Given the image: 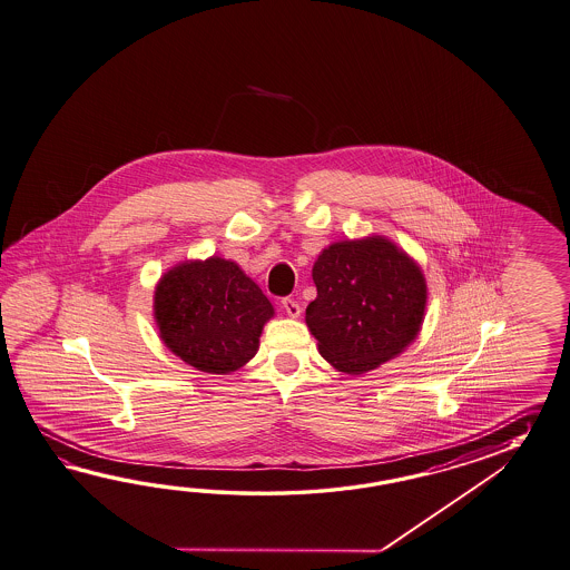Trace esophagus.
<instances>
[{
    "instance_id": "34e87169",
    "label": "esophagus",
    "mask_w": 570,
    "mask_h": 570,
    "mask_svg": "<svg viewBox=\"0 0 570 570\" xmlns=\"http://www.w3.org/2000/svg\"><path fill=\"white\" fill-rule=\"evenodd\" d=\"M281 307L285 309V314H287L289 318H299V314H302V307H299V304H297L295 299H292V297H285V299L281 302Z\"/></svg>"
}]
</instances>
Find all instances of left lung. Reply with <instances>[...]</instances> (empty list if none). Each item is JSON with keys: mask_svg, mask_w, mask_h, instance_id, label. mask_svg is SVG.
<instances>
[{"mask_svg": "<svg viewBox=\"0 0 570 570\" xmlns=\"http://www.w3.org/2000/svg\"><path fill=\"white\" fill-rule=\"evenodd\" d=\"M318 297L305 324L320 355L348 375L397 357L421 331L426 283L421 266L394 242L371 236L334 242L314 263Z\"/></svg>", "mask_w": 570, "mask_h": 570, "instance_id": "8db88e82", "label": "left lung"}]
</instances>
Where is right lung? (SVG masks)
Returning a JSON list of instances; mask_svg holds the SVG:
<instances>
[{"mask_svg":"<svg viewBox=\"0 0 570 570\" xmlns=\"http://www.w3.org/2000/svg\"><path fill=\"white\" fill-rule=\"evenodd\" d=\"M154 316L176 357L205 373H229L256 355L275 309L236 263L212 256L180 263L159 278Z\"/></svg>","mask_w":570,"mask_h":570,"instance_id":"obj_1","label":"right lung"}]
</instances>
